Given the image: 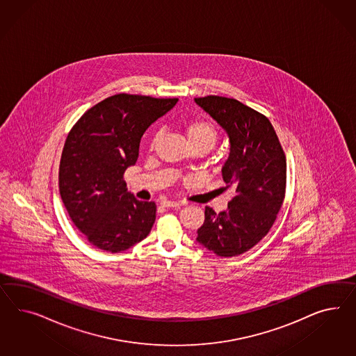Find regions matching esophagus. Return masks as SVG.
I'll list each match as a JSON object with an SVG mask.
<instances>
[{
  "label": "esophagus",
  "mask_w": 356,
  "mask_h": 356,
  "mask_svg": "<svg viewBox=\"0 0 356 356\" xmlns=\"http://www.w3.org/2000/svg\"><path fill=\"white\" fill-rule=\"evenodd\" d=\"M180 203L176 202V201H162L161 206L164 209H171V207H177Z\"/></svg>",
  "instance_id": "1"
}]
</instances>
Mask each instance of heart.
<instances>
[{"label":"heart","instance_id":"b5f03b06","mask_svg":"<svg viewBox=\"0 0 356 356\" xmlns=\"http://www.w3.org/2000/svg\"><path fill=\"white\" fill-rule=\"evenodd\" d=\"M183 129L188 141L192 144V146L201 145V146H206L209 150L216 144L219 137L218 128L210 120H206V119H193L189 122H185ZM155 141H156V136L152 141V146H154Z\"/></svg>","mask_w":356,"mask_h":356}]
</instances>
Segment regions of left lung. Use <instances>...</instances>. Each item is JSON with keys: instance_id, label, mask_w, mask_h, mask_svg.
Masks as SVG:
<instances>
[{"instance_id": "left-lung-1", "label": "left lung", "mask_w": 356, "mask_h": 356, "mask_svg": "<svg viewBox=\"0 0 356 356\" xmlns=\"http://www.w3.org/2000/svg\"><path fill=\"white\" fill-rule=\"evenodd\" d=\"M194 101L228 134L231 153L221 173L236 189L225 211L204 209L197 241L219 257H237L266 237L277 218L286 189V156L267 116L234 98Z\"/></svg>"}]
</instances>
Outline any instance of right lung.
Instances as JSON below:
<instances>
[{"label": "right lung", "instance_id": "1", "mask_svg": "<svg viewBox=\"0 0 356 356\" xmlns=\"http://www.w3.org/2000/svg\"><path fill=\"white\" fill-rule=\"evenodd\" d=\"M177 101L119 93L90 107L71 128L59 193L71 220L97 249L124 251L152 231L155 203L127 192L123 176L137 162L145 131Z\"/></svg>", "mask_w": 356, "mask_h": 356}]
</instances>
